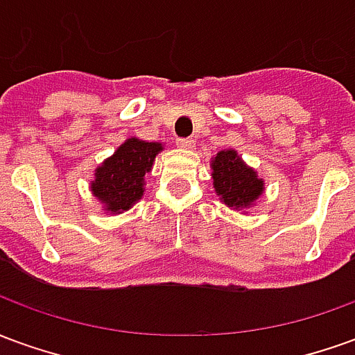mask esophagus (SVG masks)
Returning <instances> with one entry per match:
<instances>
[{
	"instance_id": "obj_1",
	"label": "esophagus",
	"mask_w": 355,
	"mask_h": 355,
	"mask_svg": "<svg viewBox=\"0 0 355 355\" xmlns=\"http://www.w3.org/2000/svg\"><path fill=\"white\" fill-rule=\"evenodd\" d=\"M193 139H177V146L180 148H186V150H190V148H193Z\"/></svg>"
}]
</instances>
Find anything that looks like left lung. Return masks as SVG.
<instances>
[{
	"instance_id": "obj_1",
	"label": "left lung",
	"mask_w": 355,
	"mask_h": 355,
	"mask_svg": "<svg viewBox=\"0 0 355 355\" xmlns=\"http://www.w3.org/2000/svg\"><path fill=\"white\" fill-rule=\"evenodd\" d=\"M211 169L216 196L228 207H251L264 192V180L239 157L236 150H220L213 157Z\"/></svg>"
}]
</instances>
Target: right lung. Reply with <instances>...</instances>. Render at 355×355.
Segmentation results:
<instances>
[{
  "label": "right lung",
  "instance_id": "obj_1",
  "mask_svg": "<svg viewBox=\"0 0 355 355\" xmlns=\"http://www.w3.org/2000/svg\"><path fill=\"white\" fill-rule=\"evenodd\" d=\"M163 150L159 142L127 139L114 155L96 167L91 192L108 213H121L144 193V177L152 171L155 155Z\"/></svg>",
  "mask_w": 355,
  "mask_h": 355
}]
</instances>
